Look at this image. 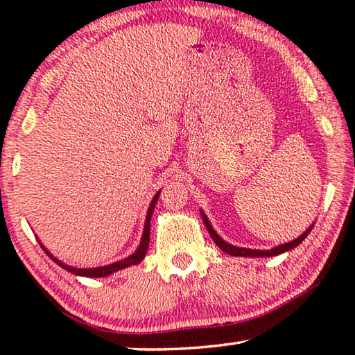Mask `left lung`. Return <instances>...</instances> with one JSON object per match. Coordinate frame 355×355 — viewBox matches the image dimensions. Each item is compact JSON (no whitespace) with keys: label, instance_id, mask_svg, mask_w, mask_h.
Instances as JSON below:
<instances>
[{"label":"left lung","instance_id":"obj_1","mask_svg":"<svg viewBox=\"0 0 355 355\" xmlns=\"http://www.w3.org/2000/svg\"><path fill=\"white\" fill-rule=\"evenodd\" d=\"M201 217H202V220H204V225H206L207 230H209V234H211V238L214 239V241H216L217 246L220 248L223 252L230 254V256H244V257H272V256H278V254H282V252H284V251H289V249L299 246V243H302V239L307 238V234L311 233V230H312V227L309 228V230H306V232H304V233L301 234V236L296 238V239H294V241H291V243H284V244H282V246H277V248H273V249H268V251H261V249L236 248V246H232V244L225 243V241H223V239L216 233V230L212 228L211 222L207 220V217L204 216V212H201Z\"/></svg>","mask_w":355,"mask_h":355}]
</instances>
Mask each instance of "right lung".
Segmentation results:
<instances>
[{"mask_svg":"<svg viewBox=\"0 0 355 355\" xmlns=\"http://www.w3.org/2000/svg\"><path fill=\"white\" fill-rule=\"evenodd\" d=\"M157 199H159V193L156 194V196H154V199H153V201H151V206H149V211H148V216H146V223H144V232H143L141 243H139V246H138L137 251H135V252H133L132 256H130V257L123 259V261L114 262V263H111V266H106V267H98V268H72V267H69V266H64V263H62V262H59L56 257H53L51 254H49V252L46 251V249L43 248V244H42L43 251L46 252L48 256L51 257L54 262L59 263V266H61L62 268H66L67 272L73 273V275L92 277V278L107 277V275H111V273H114V272H117V270H122V268L130 267V266H135V263H139V262H141L143 259H144V256H146V251H148V246H149V230H151V227H149V225H151V216H153L154 206H156Z\"/></svg>","mask_w":355,"mask_h":355,"instance_id":"add662e5","label":"right lung"}]
</instances>
